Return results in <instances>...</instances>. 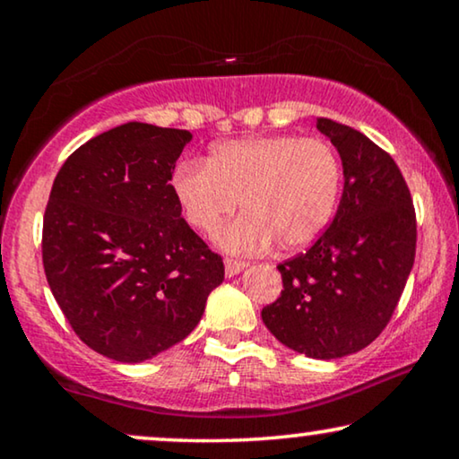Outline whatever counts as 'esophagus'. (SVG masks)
<instances>
[{
	"label": "esophagus",
	"mask_w": 459,
	"mask_h": 459,
	"mask_svg": "<svg viewBox=\"0 0 459 459\" xmlns=\"http://www.w3.org/2000/svg\"><path fill=\"white\" fill-rule=\"evenodd\" d=\"M244 267H247V263H244V261L225 259V275H228V278H234V275L240 273Z\"/></svg>",
	"instance_id": "1"
}]
</instances>
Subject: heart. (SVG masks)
<instances>
[{
	"instance_id": "1",
	"label": "heart",
	"mask_w": 459,
	"mask_h": 459,
	"mask_svg": "<svg viewBox=\"0 0 459 459\" xmlns=\"http://www.w3.org/2000/svg\"><path fill=\"white\" fill-rule=\"evenodd\" d=\"M186 221L212 234L240 203L248 212L217 242L231 253L303 250L324 234L342 190V167L328 142L300 135L217 143L206 165L184 162L171 179Z\"/></svg>"
}]
</instances>
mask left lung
Wrapping results in <instances>:
<instances>
[{
	"instance_id": "left-lung-1",
	"label": "left lung",
	"mask_w": 459,
	"mask_h": 459,
	"mask_svg": "<svg viewBox=\"0 0 459 459\" xmlns=\"http://www.w3.org/2000/svg\"><path fill=\"white\" fill-rule=\"evenodd\" d=\"M342 162V198L307 253L280 263L284 290L261 311L288 349L338 359L376 341L397 307L416 256V212L399 167L349 125L317 118Z\"/></svg>"
}]
</instances>
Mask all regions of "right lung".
Instances as JSON below:
<instances>
[{
	"label": "right lung",
	"mask_w": 459,
	"mask_h": 459,
	"mask_svg": "<svg viewBox=\"0 0 459 459\" xmlns=\"http://www.w3.org/2000/svg\"><path fill=\"white\" fill-rule=\"evenodd\" d=\"M184 129L125 123L68 156L43 215V269L56 303L96 353L152 359L196 328L221 256L181 219L171 178Z\"/></svg>",
	"instance_id": "1"
}]
</instances>
